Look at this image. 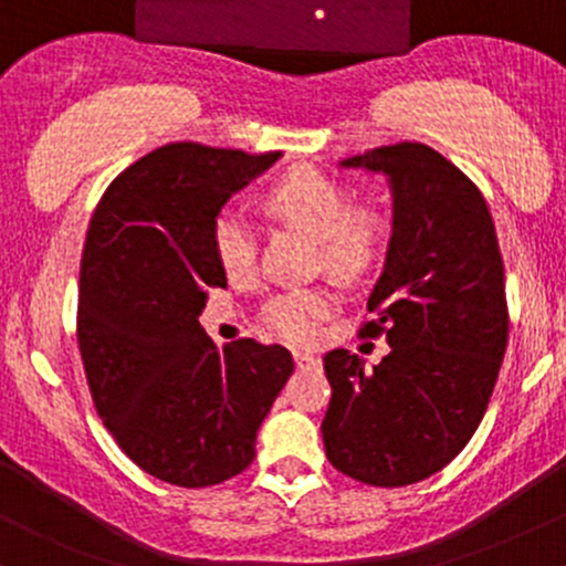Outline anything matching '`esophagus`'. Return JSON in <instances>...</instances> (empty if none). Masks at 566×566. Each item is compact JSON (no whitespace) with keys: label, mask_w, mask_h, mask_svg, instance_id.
I'll list each match as a JSON object with an SVG mask.
<instances>
[{"label":"esophagus","mask_w":566,"mask_h":566,"mask_svg":"<svg viewBox=\"0 0 566 566\" xmlns=\"http://www.w3.org/2000/svg\"><path fill=\"white\" fill-rule=\"evenodd\" d=\"M294 364L300 369H310V367H318L321 361L313 354H305V350H294Z\"/></svg>","instance_id":"esophagus-1"}]
</instances>
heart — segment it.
Returning <instances> with one entry per match:
<instances>
[{"mask_svg": "<svg viewBox=\"0 0 566 566\" xmlns=\"http://www.w3.org/2000/svg\"><path fill=\"white\" fill-rule=\"evenodd\" d=\"M261 208L275 221L302 229L315 240V259L329 275L354 281L364 275L386 248V218L373 208H350L348 188L313 167L281 175L261 193ZM256 229L240 210L227 208L212 221V253L232 281H242L256 266ZM332 296L324 291H285L266 302L264 326L291 343L315 337L329 315Z\"/></svg>", "mask_w": 566, "mask_h": 566, "instance_id": "b5f03b06", "label": "heart"}]
</instances>
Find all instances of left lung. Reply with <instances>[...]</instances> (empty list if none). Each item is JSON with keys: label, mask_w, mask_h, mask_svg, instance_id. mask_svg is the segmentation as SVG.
<instances>
[{"label": "left lung", "mask_w": 566, "mask_h": 566, "mask_svg": "<svg viewBox=\"0 0 566 566\" xmlns=\"http://www.w3.org/2000/svg\"><path fill=\"white\" fill-rule=\"evenodd\" d=\"M343 167L382 172L394 234L361 337L391 345L380 364L337 348L321 434L343 475L397 489L434 475L483 421L507 348L504 264L478 186L434 148L397 143Z\"/></svg>", "instance_id": "1"}]
</instances>
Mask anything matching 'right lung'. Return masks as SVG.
I'll return each instance as SVG.
<instances>
[{"label":"right lung","mask_w":566,"mask_h":566,"mask_svg":"<svg viewBox=\"0 0 566 566\" xmlns=\"http://www.w3.org/2000/svg\"><path fill=\"white\" fill-rule=\"evenodd\" d=\"M281 154L169 143L107 186L81 261L77 345L96 412L164 483L205 489L248 470L256 431L294 373L281 345L218 348L199 326L227 289L212 221Z\"/></svg>","instance_id":"1"}]
</instances>
